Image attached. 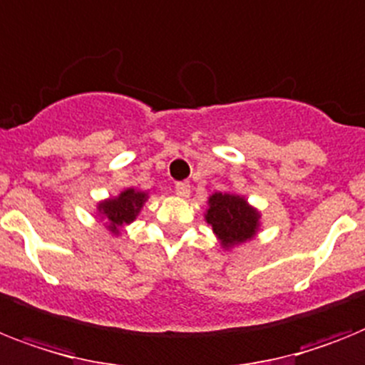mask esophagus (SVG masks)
Instances as JSON below:
<instances>
[{"label":"esophagus","instance_id":"obj_1","mask_svg":"<svg viewBox=\"0 0 365 365\" xmlns=\"http://www.w3.org/2000/svg\"><path fill=\"white\" fill-rule=\"evenodd\" d=\"M174 191H176L178 197H189L191 195V185H189V182H178L176 185H174Z\"/></svg>","mask_w":365,"mask_h":365}]
</instances>
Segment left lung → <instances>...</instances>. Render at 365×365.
I'll return each mask as SVG.
<instances>
[{
	"label": "left lung",
	"mask_w": 365,
	"mask_h": 365,
	"mask_svg": "<svg viewBox=\"0 0 365 365\" xmlns=\"http://www.w3.org/2000/svg\"><path fill=\"white\" fill-rule=\"evenodd\" d=\"M207 204V225H211L222 247L245 243L254 237L258 230L259 213L250 207L245 198L228 192H215L211 195Z\"/></svg>",
	"instance_id": "1"
}]
</instances>
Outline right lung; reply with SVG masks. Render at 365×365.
<instances>
[{
  "mask_svg": "<svg viewBox=\"0 0 365 365\" xmlns=\"http://www.w3.org/2000/svg\"><path fill=\"white\" fill-rule=\"evenodd\" d=\"M146 200V192L125 189L116 198H109L98 204V211L107 219V228L113 234H118V226L130 225L139 215L140 207Z\"/></svg>",
  "mask_w": 365,
  "mask_h": 365,
  "instance_id": "add662e5",
  "label": "right lung"
}]
</instances>
